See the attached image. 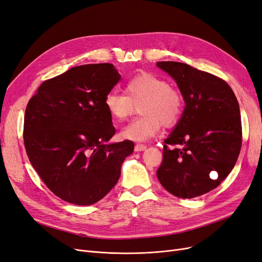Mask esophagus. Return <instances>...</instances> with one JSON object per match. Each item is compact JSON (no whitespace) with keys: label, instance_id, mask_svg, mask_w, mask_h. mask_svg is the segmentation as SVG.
I'll return each instance as SVG.
<instances>
[{"label":"esophagus","instance_id":"34e87169","mask_svg":"<svg viewBox=\"0 0 262 262\" xmlns=\"http://www.w3.org/2000/svg\"><path fill=\"white\" fill-rule=\"evenodd\" d=\"M147 149L146 144H141V143H137L136 146H135V151H143Z\"/></svg>","mask_w":262,"mask_h":262}]
</instances>
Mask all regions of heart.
<instances>
[{
  "label": "heart",
  "instance_id": "1",
  "mask_svg": "<svg viewBox=\"0 0 262 262\" xmlns=\"http://www.w3.org/2000/svg\"><path fill=\"white\" fill-rule=\"evenodd\" d=\"M142 116L121 132V136L134 141H146L157 136L162 124L167 127L178 123L183 111V98L178 89L162 76L141 73L125 86V94L110 91L104 96L103 105L116 122H125L139 105Z\"/></svg>",
  "mask_w": 262,
  "mask_h": 262
}]
</instances>
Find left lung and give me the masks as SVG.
Returning a JSON list of instances; mask_svg holds the SVG:
<instances>
[{
    "label": "left lung",
    "instance_id": "left-lung-1",
    "mask_svg": "<svg viewBox=\"0 0 262 262\" xmlns=\"http://www.w3.org/2000/svg\"><path fill=\"white\" fill-rule=\"evenodd\" d=\"M176 81L186 108L164 140L157 175L164 189L192 199L217 188L237 161L242 122L236 97L220 77L187 63L159 61Z\"/></svg>",
    "mask_w": 262,
    "mask_h": 262
}]
</instances>
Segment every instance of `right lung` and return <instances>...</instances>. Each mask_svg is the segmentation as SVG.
Here are the masks:
<instances>
[{"mask_svg":"<svg viewBox=\"0 0 262 262\" xmlns=\"http://www.w3.org/2000/svg\"><path fill=\"white\" fill-rule=\"evenodd\" d=\"M120 77L111 63L74 67L44 81L27 104V156L46 187L66 202L100 201L134 151L130 140L105 144L115 128L103 99Z\"/></svg>","mask_w":262,"mask_h":262,"instance_id":"add662e5","label":"right lung"}]
</instances>
